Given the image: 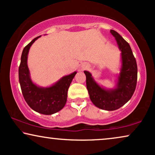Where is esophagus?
<instances>
[{
  "label": "esophagus",
  "mask_w": 155,
  "mask_h": 155,
  "mask_svg": "<svg viewBox=\"0 0 155 155\" xmlns=\"http://www.w3.org/2000/svg\"><path fill=\"white\" fill-rule=\"evenodd\" d=\"M87 68V65H83L82 66V68H83V69H85V68Z\"/></svg>",
  "instance_id": "esophagus-1"
}]
</instances>
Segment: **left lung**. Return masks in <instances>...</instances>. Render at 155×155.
Listing matches in <instances>:
<instances>
[{
    "label": "left lung",
    "mask_w": 155,
    "mask_h": 155,
    "mask_svg": "<svg viewBox=\"0 0 155 155\" xmlns=\"http://www.w3.org/2000/svg\"><path fill=\"white\" fill-rule=\"evenodd\" d=\"M121 51L122 68L118 76L116 87L107 90L98 85L88 71L86 75V85L90 98L96 107L112 111L119 109L131 99L137 80V65L129 43L117 32L110 30Z\"/></svg>",
    "instance_id": "left-lung-1"
}]
</instances>
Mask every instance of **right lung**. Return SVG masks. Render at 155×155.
<instances>
[{
  "label": "right lung",
  "mask_w": 155,
  "mask_h": 155,
  "mask_svg": "<svg viewBox=\"0 0 155 155\" xmlns=\"http://www.w3.org/2000/svg\"><path fill=\"white\" fill-rule=\"evenodd\" d=\"M41 35L34 38L24 48L18 69L19 82L25 102L35 112L53 114L62 110L67 102L68 90L77 72L64 76L53 85L48 87L37 86L32 82L28 67V54L30 48Z\"/></svg>",
  "instance_id": "obj_1"
}]
</instances>
